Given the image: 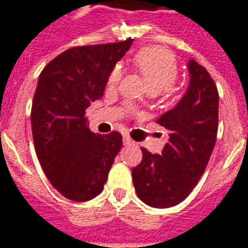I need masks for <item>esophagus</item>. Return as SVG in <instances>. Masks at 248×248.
I'll use <instances>...</instances> for the list:
<instances>
[{
	"mask_svg": "<svg viewBox=\"0 0 248 248\" xmlns=\"http://www.w3.org/2000/svg\"><path fill=\"white\" fill-rule=\"evenodd\" d=\"M123 142H124V145H133V144H135V142H133V140H132L129 136L123 137Z\"/></svg>",
	"mask_w": 248,
	"mask_h": 248,
	"instance_id": "obj_1",
	"label": "esophagus"
}]
</instances>
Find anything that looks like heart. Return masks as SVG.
<instances>
[{
    "instance_id": "1",
    "label": "heart",
    "mask_w": 248,
    "mask_h": 248,
    "mask_svg": "<svg viewBox=\"0 0 248 248\" xmlns=\"http://www.w3.org/2000/svg\"><path fill=\"white\" fill-rule=\"evenodd\" d=\"M135 66L141 74L142 79L149 92H158L169 90L178 78V67L173 54L161 47H145L137 52L135 57ZM123 77L120 66H115L108 75L107 87L112 90L119 84Z\"/></svg>"
}]
</instances>
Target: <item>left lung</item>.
I'll return each mask as SVG.
<instances>
[{
    "label": "left lung",
    "instance_id": "obj_1",
    "mask_svg": "<svg viewBox=\"0 0 248 248\" xmlns=\"http://www.w3.org/2000/svg\"><path fill=\"white\" fill-rule=\"evenodd\" d=\"M185 95L157 123L169 131L161 155L141 148L142 160L132 169L139 198L152 207L178 205L203 174L218 132V90L205 67L190 59Z\"/></svg>",
    "mask_w": 248,
    "mask_h": 248
}]
</instances>
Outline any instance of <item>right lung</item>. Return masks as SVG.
Returning a JSON list of instances; mask_svg holds the SVG:
<instances>
[{
  "mask_svg": "<svg viewBox=\"0 0 248 248\" xmlns=\"http://www.w3.org/2000/svg\"><path fill=\"white\" fill-rule=\"evenodd\" d=\"M132 42L68 48L39 75L31 107L34 148L48 181L68 200L99 196L122 149L119 132L90 131L86 109L103 97L109 72Z\"/></svg>",
  "mask_w": 248,
  "mask_h": 248,
  "instance_id": "obj_1",
  "label": "right lung"
}]
</instances>
